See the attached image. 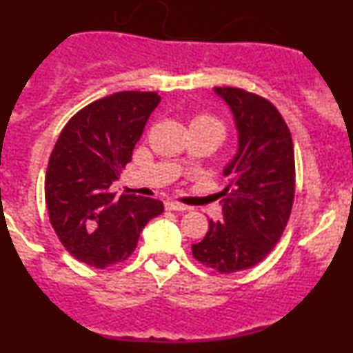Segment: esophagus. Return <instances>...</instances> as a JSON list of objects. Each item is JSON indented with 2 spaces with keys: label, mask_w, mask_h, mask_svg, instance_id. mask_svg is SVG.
<instances>
[{
  "label": "esophagus",
  "mask_w": 353,
  "mask_h": 353,
  "mask_svg": "<svg viewBox=\"0 0 353 353\" xmlns=\"http://www.w3.org/2000/svg\"><path fill=\"white\" fill-rule=\"evenodd\" d=\"M165 209L168 210H181V212H184V210H188L189 208L184 204H179V202H172V201H168L165 202Z\"/></svg>",
  "instance_id": "esophagus-1"
}]
</instances>
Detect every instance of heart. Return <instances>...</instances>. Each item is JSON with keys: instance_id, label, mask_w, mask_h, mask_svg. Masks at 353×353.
I'll use <instances>...</instances> for the list:
<instances>
[{"instance_id": "b5f03b06", "label": "heart", "mask_w": 353, "mask_h": 353, "mask_svg": "<svg viewBox=\"0 0 353 353\" xmlns=\"http://www.w3.org/2000/svg\"><path fill=\"white\" fill-rule=\"evenodd\" d=\"M190 125H202V128L214 129V131H217L221 136H224L225 132L224 123H222L219 117H216L214 114H208V112H202V114L194 116L192 121H190Z\"/></svg>"}]
</instances>
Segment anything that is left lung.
<instances>
[{
  "label": "left lung",
  "mask_w": 353,
  "mask_h": 353,
  "mask_svg": "<svg viewBox=\"0 0 353 353\" xmlns=\"http://www.w3.org/2000/svg\"><path fill=\"white\" fill-rule=\"evenodd\" d=\"M214 91L232 111L239 149L224 169V219H210L205 237L192 244V255L202 265L232 274L264 261L282 237L295 196L294 143L270 101L239 88Z\"/></svg>",
  "instance_id": "8db88e82"
}]
</instances>
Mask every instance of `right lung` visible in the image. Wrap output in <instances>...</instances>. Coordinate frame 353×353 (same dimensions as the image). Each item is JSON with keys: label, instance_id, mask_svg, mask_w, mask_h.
I'll list each match as a JSON object with an SVG mask.
<instances>
[{"label": "right lung", "instance_id": "1", "mask_svg": "<svg viewBox=\"0 0 353 353\" xmlns=\"http://www.w3.org/2000/svg\"><path fill=\"white\" fill-rule=\"evenodd\" d=\"M159 101L152 91L114 92L76 112L56 141L44 181L48 212L61 244L84 264L125 261L144 225L163 214L161 201L111 190Z\"/></svg>", "mask_w": 353, "mask_h": 353}]
</instances>
